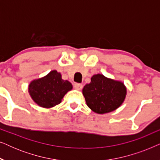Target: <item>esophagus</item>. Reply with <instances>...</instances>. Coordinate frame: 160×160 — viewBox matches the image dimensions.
Masks as SVG:
<instances>
[{"mask_svg":"<svg viewBox=\"0 0 160 160\" xmlns=\"http://www.w3.org/2000/svg\"><path fill=\"white\" fill-rule=\"evenodd\" d=\"M74 87H75L76 89H77V90H81L83 88V85L82 84H80V83H76L75 84H74Z\"/></svg>","mask_w":160,"mask_h":160,"instance_id":"1","label":"esophagus"}]
</instances>
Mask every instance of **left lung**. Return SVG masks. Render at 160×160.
<instances>
[{
  "mask_svg": "<svg viewBox=\"0 0 160 160\" xmlns=\"http://www.w3.org/2000/svg\"><path fill=\"white\" fill-rule=\"evenodd\" d=\"M82 92L89 108L100 114L119 108L127 93L123 83L110 79L102 74L94 75L91 82L85 85Z\"/></svg>",
  "mask_w": 160,
  "mask_h": 160,
  "instance_id": "left-lung-1",
  "label": "left lung"
}]
</instances>
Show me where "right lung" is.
<instances>
[{"label":"right lung","mask_w":160,"mask_h":160,"mask_svg":"<svg viewBox=\"0 0 160 160\" xmlns=\"http://www.w3.org/2000/svg\"><path fill=\"white\" fill-rule=\"evenodd\" d=\"M72 87L71 82L62 79L60 73L52 71L44 77L32 81L29 85V92L38 106L51 108L60 103Z\"/></svg>","instance_id":"obj_1"}]
</instances>
